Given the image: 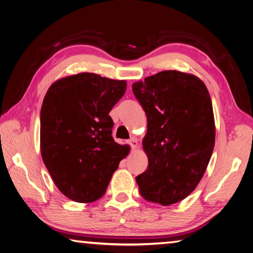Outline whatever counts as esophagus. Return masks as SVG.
Listing matches in <instances>:
<instances>
[{"instance_id":"34e87169","label":"esophagus","mask_w":253,"mask_h":253,"mask_svg":"<svg viewBox=\"0 0 253 253\" xmlns=\"http://www.w3.org/2000/svg\"><path fill=\"white\" fill-rule=\"evenodd\" d=\"M129 144H130V146L132 148V150L137 149V148H138V145H139V143H138V140H137L136 138H131L130 140H129Z\"/></svg>"}]
</instances>
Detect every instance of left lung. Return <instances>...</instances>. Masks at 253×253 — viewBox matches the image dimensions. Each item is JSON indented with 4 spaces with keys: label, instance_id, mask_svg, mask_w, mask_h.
I'll use <instances>...</instances> for the list:
<instances>
[{
    "label": "left lung",
    "instance_id": "1",
    "mask_svg": "<svg viewBox=\"0 0 253 253\" xmlns=\"http://www.w3.org/2000/svg\"><path fill=\"white\" fill-rule=\"evenodd\" d=\"M148 119L142 140L149 165L136 178L145 201L169 206L196 189L215 141L212 102L204 82L175 70L132 84Z\"/></svg>",
    "mask_w": 253,
    "mask_h": 253
}]
</instances>
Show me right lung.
<instances>
[{"label": "right lung", "instance_id": "obj_1", "mask_svg": "<svg viewBox=\"0 0 253 253\" xmlns=\"http://www.w3.org/2000/svg\"><path fill=\"white\" fill-rule=\"evenodd\" d=\"M125 80L83 72L50 85L41 109L40 146L54 183L76 203L104 195L129 145L116 143L109 115L124 96Z\"/></svg>", "mask_w": 253, "mask_h": 253}]
</instances>
